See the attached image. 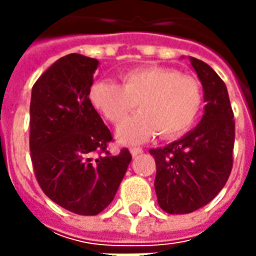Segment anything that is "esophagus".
I'll list each match as a JSON object with an SVG mask.
<instances>
[{
    "label": "esophagus",
    "instance_id": "esophagus-1",
    "mask_svg": "<svg viewBox=\"0 0 256 256\" xmlns=\"http://www.w3.org/2000/svg\"><path fill=\"white\" fill-rule=\"evenodd\" d=\"M140 154H142V148H131V155L132 156H136V155H140Z\"/></svg>",
    "mask_w": 256,
    "mask_h": 256
}]
</instances>
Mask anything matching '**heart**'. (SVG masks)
I'll return each instance as SVG.
<instances>
[{
    "label": "heart",
    "instance_id": "1",
    "mask_svg": "<svg viewBox=\"0 0 256 256\" xmlns=\"http://www.w3.org/2000/svg\"><path fill=\"white\" fill-rule=\"evenodd\" d=\"M92 106L112 125L130 116L138 104L141 112L118 130V141L140 144L160 132L164 138L185 134L202 108L201 84L166 66H140L121 75V85L98 81L90 90Z\"/></svg>",
    "mask_w": 256,
    "mask_h": 256
}]
</instances>
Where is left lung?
Here are the masks:
<instances>
[{
    "mask_svg": "<svg viewBox=\"0 0 256 256\" xmlns=\"http://www.w3.org/2000/svg\"><path fill=\"white\" fill-rule=\"evenodd\" d=\"M190 60L206 102L201 122L181 140L150 150L158 204L168 214H190L210 204L225 186L234 162L235 121L226 85L210 65Z\"/></svg>",
    "mask_w": 256,
    "mask_h": 256,
    "instance_id": "1",
    "label": "left lung"
}]
</instances>
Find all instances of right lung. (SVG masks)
<instances>
[{
  "mask_svg": "<svg viewBox=\"0 0 256 256\" xmlns=\"http://www.w3.org/2000/svg\"><path fill=\"white\" fill-rule=\"evenodd\" d=\"M95 58H60L32 86L30 151L35 178L55 204L78 215H98L120 188L132 156L106 150L112 134L90 101ZM94 153H98L92 158Z\"/></svg>",
  "mask_w": 256,
  "mask_h": 256,
  "instance_id": "obj_1",
  "label": "right lung"
}]
</instances>
